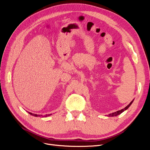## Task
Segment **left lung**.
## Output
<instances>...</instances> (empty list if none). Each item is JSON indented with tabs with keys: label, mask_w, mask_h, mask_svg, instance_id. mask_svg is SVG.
Wrapping results in <instances>:
<instances>
[{
	"label": "left lung",
	"mask_w": 150,
	"mask_h": 150,
	"mask_svg": "<svg viewBox=\"0 0 150 150\" xmlns=\"http://www.w3.org/2000/svg\"><path fill=\"white\" fill-rule=\"evenodd\" d=\"M133 102V100L131 101L128 106H126L125 108H123V109H122V110H119V111H116V112H113V113H112V114H110V115H109V116H117V115H120L121 113H122V112L123 111H125V110H126L127 109H128L129 106H130V105L131 104H132V103Z\"/></svg>",
	"instance_id": "obj_1"
}]
</instances>
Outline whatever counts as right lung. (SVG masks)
Returning a JSON list of instances; mask_svg holds the SVG:
<instances>
[{"label":"right lung","mask_w":150,"mask_h":150,"mask_svg":"<svg viewBox=\"0 0 150 150\" xmlns=\"http://www.w3.org/2000/svg\"><path fill=\"white\" fill-rule=\"evenodd\" d=\"M29 113L30 115H33V116H37V117H38V116H42V115H35V114H33V113H31V112H29ZM49 115H45L44 116H45V117H47V116H49Z\"/></svg>","instance_id":"1"}]
</instances>
